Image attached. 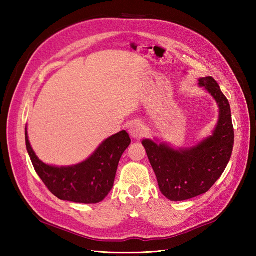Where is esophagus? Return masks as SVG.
<instances>
[{"label": "esophagus", "mask_w": 256, "mask_h": 256, "mask_svg": "<svg viewBox=\"0 0 256 256\" xmlns=\"http://www.w3.org/2000/svg\"><path fill=\"white\" fill-rule=\"evenodd\" d=\"M129 134L134 138H142L145 134V128L140 122H134L129 126Z\"/></svg>", "instance_id": "34e87169"}]
</instances>
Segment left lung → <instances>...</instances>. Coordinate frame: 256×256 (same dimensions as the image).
Wrapping results in <instances>:
<instances>
[{
	"mask_svg": "<svg viewBox=\"0 0 256 256\" xmlns=\"http://www.w3.org/2000/svg\"><path fill=\"white\" fill-rule=\"evenodd\" d=\"M198 81L220 108L214 134L194 147L180 150L150 140L142 142L161 193L174 202L206 193L224 172L233 152L234 127L228 100L212 76Z\"/></svg>",
	"mask_w": 256,
	"mask_h": 256,
	"instance_id": "left-lung-1",
	"label": "left lung"
}]
</instances>
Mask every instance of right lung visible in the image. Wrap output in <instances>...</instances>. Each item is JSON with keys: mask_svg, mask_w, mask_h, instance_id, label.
<instances>
[{"mask_svg": "<svg viewBox=\"0 0 256 256\" xmlns=\"http://www.w3.org/2000/svg\"><path fill=\"white\" fill-rule=\"evenodd\" d=\"M131 140L125 130L102 142L92 156L74 166H51L37 158L26 128V150L36 173L52 194L74 203H99L111 191L118 162Z\"/></svg>", "mask_w": 256, "mask_h": 256, "instance_id": "1", "label": "right lung"}]
</instances>
